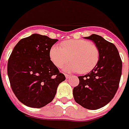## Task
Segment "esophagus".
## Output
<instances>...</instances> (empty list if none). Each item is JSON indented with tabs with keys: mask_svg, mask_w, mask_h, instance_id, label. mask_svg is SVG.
Instances as JSON below:
<instances>
[{
	"mask_svg": "<svg viewBox=\"0 0 129 129\" xmlns=\"http://www.w3.org/2000/svg\"><path fill=\"white\" fill-rule=\"evenodd\" d=\"M65 77H66L67 79H68V78H70V77H71V75H65Z\"/></svg>",
	"mask_w": 129,
	"mask_h": 129,
	"instance_id": "obj_1",
	"label": "esophagus"
}]
</instances>
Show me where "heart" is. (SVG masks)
Masks as SVG:
<instances>
[{"instance_id":"heart-1","label":"heart","mask_w":129,"mask_h":129,"mask_svg":"<svg viewBox=\"0 0 129 129\" xmlns=\"http://www.w3.org/2000/svg\"><path fill=\"white\" fill-rule=\"evenodd\" d=\"M49 57L58 68L63 67L70 58L72 62L65 67L64 71L86 74L96 66L99 50L94 44L86 40H67L61 44V47L53 45L49 50Z\"/></svg>"}]
</instances>
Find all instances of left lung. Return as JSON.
I'll use <instances>...</instances> for the list:
<instances>
[{
	"mask_svg": "<svg viewBox=\"0 0 129 129\" xmlns=\"http://www.w3.org/2000/svg\"><path fill=\"white\" fill-rule=\"evenodd\" d=\"M85 38L92 41L98 47L99 60L91 72L78 77L80 82L73 89V96L83 108L97 110L107 105L116 93L121 76L122 61L113 44L97 34Z\"/></svg>",
	"mask_w": 129,
	"mask_h": 129,
	"instance_id": "8db88e82",
	"label": "left lung"
}]
</instances>
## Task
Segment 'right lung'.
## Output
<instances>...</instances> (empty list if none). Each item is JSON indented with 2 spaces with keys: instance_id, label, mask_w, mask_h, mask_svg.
<instances>
[{
  "instance_id": "1",
  "label": "right lung",
  "mask_w": 129,
  "mask_h": 129,
  "mask_svg": "<svg viewBox=\"0 0 129 129\" xmlns=\"http://www.w3.org/2000/svg\"><path fill=\"white\" fill-rule=\"evenodd\" d=\"M58 39L34 34L21 39L8 62L11 87L25 106L39 108L52 101L65 76L49 57V50Z\"/></svg>"
}]
</instances>
